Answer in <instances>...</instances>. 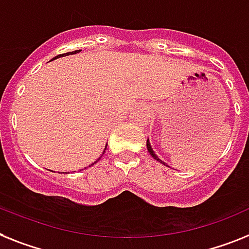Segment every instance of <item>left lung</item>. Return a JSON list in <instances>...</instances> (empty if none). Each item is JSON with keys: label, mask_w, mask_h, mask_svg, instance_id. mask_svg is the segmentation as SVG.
Wrapping results in <instances>:
<instances>
[{"label": "left lung", "mask_w": 249, "mask_h": 249, "mask_svg": "<svg viewBox=\"0 0 249 249\" xmlns=\"http://www.w3.org/2000/svg\"><path fill=\"white\" fill-rule=\"evenodd\" d=\"M146 146H147V151H149V154H150V155H151V157L154 158V159H155V160H158V161H160V163H163L164 165H166V164L164 163L163 160H160L159 158H158V155H157V154L154 153L153 147H151V145H150V141H149V139H147V141H146Z\"/></svg>", "instance_id": "8db88e82"}]
</instances>
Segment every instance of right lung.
<instances>
[{
  "label": "right lung",
  "mask_w": 249,
  "mask_h": 249,
  "mask_svg": "<svg viewBox=\"0 0 249 249\" xmlns=\"http://www.w3.org/2000/svg\"><path fill=\"white\" fill-rule=\"evenodd\" d=\"M79 52H81V49H77V51H73V52L63 53V54H58V55H55L54 58H52V61H53V59H57V58H59V57H65V55H69V54H76V53H79ZM106 149H107V146H106ZM106 149H104V151H103V154L106 153ZM100 158H102V157H100ZM100 158H99V159H100ZM99 159L96 160V161H99ZM96 161H94V163H92L91 165H94V164H95ZM58 173H61V174H62V172H58ZM63 173H65V172H63Z\"/></svg>",
  "instance_id": "obj_1"
}]
</instances>
